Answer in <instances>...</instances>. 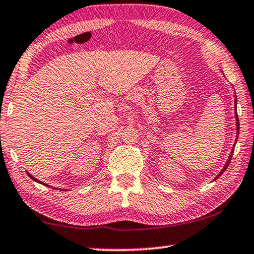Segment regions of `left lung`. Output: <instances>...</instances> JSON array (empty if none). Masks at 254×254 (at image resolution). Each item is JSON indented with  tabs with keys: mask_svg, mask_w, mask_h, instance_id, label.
Wrapping results in <instances>:
<instances>
[{
	"mask_svg": "<svg viewBox=\"0 0 254 254\" xmlns=\"http://www.w3.org/2000/svg\"><path fill=\"white\" fill-rule=\"evenodd\" d=\"M234 110H235V121H236V133H238V135H236V139H235V143H236V141H238V136H239V130H240V123H239V119H238V112H236V96H235V101H234ZM235 143H234V145H233V149H232V151H231V153H230V156H229V158H227V161L225 162V165H224V167H223V169L220 171V174H218L216 177L214 178V180H216L218 177H220V176L224 173V171L226 170V168H227V166L230 165V161H231V159H232V156H233V152H234V147H235Z\"/></svg>",
	"mask_w": 254,
	"mask_h": 254,
	"instance_id": "obj_1",
	"label": "left lung"
}]
</instances>
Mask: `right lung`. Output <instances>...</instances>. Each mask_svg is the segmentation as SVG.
Listing matches in <instances>:
<instances>
[{
	"mask_svg": "<svg viewBox=\"0 0 254 254\" xmlns=\"http://www.w3.org/2000/svg\"><path fill=\"white\" fill-rule=\"evenodd\" d=\"M27 175L29 176V177L30 178H31V179H33L34 180V182H37V183H40V184H42V185H45V186H49V185H47V184H44V183H42V182H40V180H38L36 177H33V176L31 175V174H30V173H28V171H27ZM56 189H58V188H56ZM63 190H64V189H63Z\"/></svg>",
	"mask_w": 254,
	"mask_h": 254,
	"instance_id": "add662e5",
	"label": "right lung"
}]
</instances>
